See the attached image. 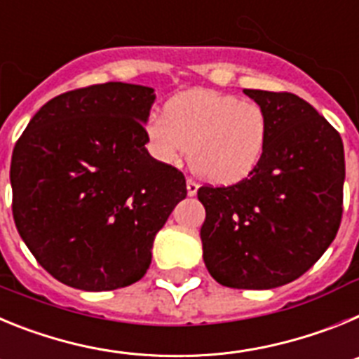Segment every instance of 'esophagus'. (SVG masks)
Wrapping results in <instances>:
<instances>
[{
    "mask_svg": "<svg viewBox=\"0 0 359 359\" xmlns=\"http://www.w3.org/2000/svg\"><path fill=\"white\" fill-rule=\"evenodd\" d=\"M198 189H199L198 182H194L192 177H189V180H187V192H189V196H196Z\"/></svg>",
    "mask_w": 359,
    "mask_h": 359,
    "instance_id": "obj_1",
    "label": "esophagus"
}]
</instances>
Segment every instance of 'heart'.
Returning a JSON list of instances; mask_svg holds the SVG:
<instances>
[{
	"instance_id": "heart-1",
	"label": "heart",
	"mask_w": 359,
	"mask_h": 359,
	"mask_svg": "<svg viewBox=\"0 0 359 359\" xmlns=\"http://www.w3.org/2000/svg\"><path fill=\"white\" fill-rule=\"evenodd\" d=\"M145 136L161 163H182L190 152V165L203 180L233 185L261 163L269 138V115L255 100L192 90L170 98L165 115H149Z\"/></svg>"
}]
</instances>
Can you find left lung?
<instances>
[{
  "label": "left lung",
  "instance_id": "1",
  "mask_svg": "<svg viewBox=\"0 0 359 359\" xmlns=\"http://www.w3.org/2000/svg\"><path fill=\"white\" fill-rule=\"evenodd\" d=\"M244 93L268 111V145L243 182L198 190L207 212L203 259L223 286L271 290L306 273L334 241L344 212V144L304 98Z\"/></svg>",
  "mask_w": 359,
  "mask_h": 359
}]
</instances>
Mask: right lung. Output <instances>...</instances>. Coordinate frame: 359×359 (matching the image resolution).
I'll return each instance as SVG.
<instances>
[{"mask_svg": "<svg viewBox=\"0 0 359 359\" xmlns=\"http://www.w3.org/2000/svg\"><path fill=\"white\" fill-rule=\"evenodd\" d=\"M154 90L106 82L37 111L12 152V214L53 278L111 291L147 273L154 236L185 199L182 170L145 149Z\"/></svg>", "mask_w": 359, "mask_h": 359, "instance_id": "1", "label": "right lung"}]
</instances>
